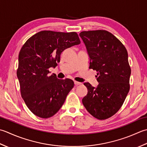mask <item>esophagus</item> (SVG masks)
<instances>
[{
	"mask_svg": "<svg viewBox=\"0 0 147 147\" xmlns=\"http://www.w3.org/2000/svg\"><path fill=\"white\" fill-rule=\"evenodd\" d=\"M74 84H75V85H76V86L82 84L81 82H77V81H74Z\"/></svg>",
	"mask_w": 147,
	"mask_h": 147,
	"instance_id": "34e87169",
	"label": "esophagus"
}]
</instances>
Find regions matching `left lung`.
I'll use <instances>...</instances> for the list:
<instances>
[{"instance_id": "obj_1", "label": "left lung", "mask_w": 147, "mask_h": 147, "mask_svg": "<svg viewBox=\"0 0 147 147\" xmlns=\"http://www.w3.org/2000/svg\"><path fill=\"white\" fill-rule=\"evenodd\" d=\"M80 37L90 58L89 68L98 72L96 88L89 82L84 85L88 94L82 103L88 112L105 120L117 112L129 91L131 67L126 49L115 36L104 30L83 31Z\"/></svg>"}]
</instances>
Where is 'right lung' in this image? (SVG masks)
Segmentation results:
<instances>
[{"label":"right lung","mask_w":147,"mask_h":147,"mask_svg":"<svg viewBox=\"0 0 147 147\" xmlns=\"http://www.w3.org/2000/svg\"><path fill=\"white\" fill-rule=\"evenodd\" d=\"M80 43L75 32L44 30L32 36L23 44L16 74L22 97L34 115L49 118L63 105L74 82L49 76V68L56 67L65 49Z\"/></svg>","instance_id":"right-lung-1"}]
</instances>
